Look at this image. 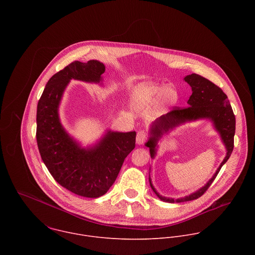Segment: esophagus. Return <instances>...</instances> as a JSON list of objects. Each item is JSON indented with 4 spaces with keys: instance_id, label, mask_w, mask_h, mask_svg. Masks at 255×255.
<instances>
[{
    "instance_id": "1",
    "label": "esophagus",
    "mask_w": 255,
    "mask_h": 255,
    "mask_svg": "<svg viewBox=\"0 0 255 255\" xmlns=\"http://www.w3.org/2000/svg\"><path fill=\"white\" fill-rule=\"evenodd\" d=\"M148 139V134L145 130L140 129L136 134V142L137 144H143L146 140Z\"/></svg>"
}]
</instances>
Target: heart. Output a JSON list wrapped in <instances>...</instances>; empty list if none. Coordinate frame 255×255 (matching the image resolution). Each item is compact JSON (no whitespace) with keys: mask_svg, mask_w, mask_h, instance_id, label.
<instances>
[{"mask_svg":"<svg viewBox=\"0 0 255 255\" xmlns=\"http://www.w3.org/2000/svg\"><path fill=\"white\" fill-rule=\"evenodd\" d=\"M162 97H165L167 101H170L174 99L175 95L166 86L144 82L134 88L132 93V104L135 109L144 110Z\"/></svg>","mask_w":255,"mask_h":255,"instance_id":"heart-1","label":"heart"}]
</instances>
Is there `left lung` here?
<instances>
[{"label":"left lung","instance_id":"obj_1","mask_svg":"<svg viewBox=\"0 0 255 255\" xmlns=\"http://www.w3.org/2000/svg\"><path fill=\"white\" fill-rule=\"evenodd\" d=\"M184 80L191 86L192 89V94L187 101L188 105L190 106L183 108L176 106L171 112L161 117L158 121L154 123L151 129L152 136L145 144L150 149L151 157H154L155 147L158 138L164 131H168L170 128H173L174 127L184 123L185 121L196 120L200 118H208L213 121L225 145L227 147L228 152L224 161L221 163L217 172L215 173L213 178L206 183V185L200 188L198 191L183 198L175 200L173 198H166L160 196L153 187L151 181L149 180L150 185L153 191L157 194V196L161 200L171 203L190 201L202 196L204 192H206V190L216 179L222 166L228 161L233 152L234 136L236 131V117L230 105V101L224 91L209 79L196 73L186 75L184 77Z\"/></svg>","mask_w":255,"mask_h":255}]
</instances>
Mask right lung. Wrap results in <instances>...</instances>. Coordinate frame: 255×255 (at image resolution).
I'll return each mask as SVG.
<instances>
[{
    "label": "right lung",
    "instance_id": "add662e5",
    "mask_svg": "<svg viewBox=\"0 0 255 255\" xmlns=\"http://www.w3.org/2000/svg\"><path fill=\"white\" fill-rule=\"evenodd\" d=\"M104 72L105 66L98 61H74L49 79L37 105V145L48 171L68 190L90 198L109 190L135 147L136 132L109 131L95 148L81 149L63 128L58 107L72 78L99 82Z\"/></svg>",
    "mask_w": 255,
    "mask_h": 255
}]
</instances>
